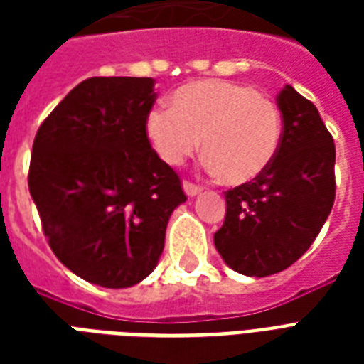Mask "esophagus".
Returning a JSON list of instances; mask_svg holds the SVG:
<instances>
[{
    "label": "esophagus",
    "mask_w": 364,
    "mask_h": 364,
    "mask_svg": "<svg viewBox=\"0 0 364 364\" xmlns=\"http://www.w3.org/2000/svg\"><path fill=\"white\" fill-rule=\"evenodd\" d=\"M183 188H185L187 196H196V194L202 193V187H198V185H194L191 181H183Z\"/></svg>",
    "instance_id": "obj_1"
}]
</instances>
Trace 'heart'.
<instances>
[{"label": "heart", "instance_id": "heart-1", "mask_svg": "<svg viewBox=\"0 0 364 364\" xmlns=\"http://www.w3.org/2000/svg\"><path fill=\"white\" fill-rule=\"evenodd\" d=\"M145 134L166 164L179 166L200 147L210 173L243 185L274 162L283 136L282 111L242 82L198 81L177 88L171 107L149 111Z\"/></svg>", "mask_w": 364, "mask_h": 364}]
</instances>
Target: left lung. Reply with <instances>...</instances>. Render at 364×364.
Instances as JSON below:
<instances>
[{
    "label": "left lung",
    "instance_id": "1",
    "mask_svg": "<svg viewBox=\"0 0 364 364\" xmlns=\"http://www.w3.org/2000/svg\"><path fill=\"white\" fill-rule=\"evenodd\" d=\"M283 136L264 173L225 193L227 215L213 236L223 260L243 276L285 270L308 251L333 210L336 149L310 100L291 85L277 94Z\"/></svg>",
    "mask_w": 364,
    "mask_h": 364
}]
</instances>
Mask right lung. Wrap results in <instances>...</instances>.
I'll return each mask as SVG.
<instances>
[{
	"label": "right lung",
	"mask_w": 364,
	"mask_h": 364,
	"mask_svg": "<svg viewBox=\"0 0 364 364\" xmlns=\"http://www.w3.org/2000/svg\"><path fill=\"white\" fill-rule=\"evenodd\" d=\"M151 77H90L41 122L28 187L53 253L82 279L136 285L154 270L171 211L187 196L154 153Z\"/></svg>",
	"instance_id": "add662e5"
}]
</instances>
